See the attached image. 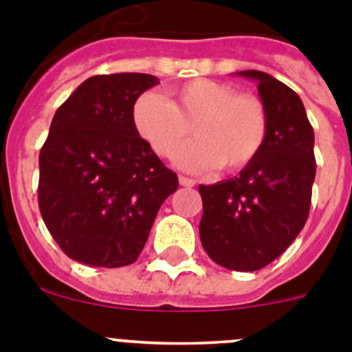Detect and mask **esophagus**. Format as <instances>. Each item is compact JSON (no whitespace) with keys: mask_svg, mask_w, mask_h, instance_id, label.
<instances>
[{"mask_svg":"<svg viewBox=\"0 0 352 352\" xmlns=\"http://www.w3.org/2000/svg\"><path fill=\"white\" fill-rule=\"evenodd\" d=\"M179 185H182V186H188V188H190V186L195 185V179L186 178V176H179Z\"/></svg>","mask_w":352,"mask_h":352,"instance_id":"esophagus-1","label":"esophagus"}]
</instances>
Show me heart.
Here are the masks:
<instances>
[{
  "instance_id": "heart-1",
  "label": "heart",
  "mask_w": 352,
  "mask_h": 352,
  "mask_svg": "<svg viewBox=\"0 0 352 352\" xmlns=\"http://www.w3.org/2000/svg\"><path fill=\"white\" fill-rule=\"evenodd\" d=\"M133 129L162 158L190 173H206L220 166L238 173L256 160L268 138V113L254 95L238 93L231 84L195 79L170 91V100L157 93H142L132 109Z\"/></svg>"
}]
</instances>
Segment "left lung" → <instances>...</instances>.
I'll return each mask as SVG.
<instances>
[{"instance_id": "8db88e82", "label": "left lung", "mask_w": 352, "mask_h": 352, "mask_svg": "<svg viewBox=\"0 0 352 352\" xmlns=\"http://www.w3.org/2000/svg\"><path fill=\"white\" fill-rule=\"evenodd\" d=\"M238 76L257 82L268 113V138L238 176L199 185V234L217 264L257 272L284 254L309 219L316 178L314 129L301 98L284 82L259 70Z\"/></svg>"}]
</instances>
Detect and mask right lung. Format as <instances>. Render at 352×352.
Instances as JSON below:
<instances>
[{
  "instance_id": "obj_1",
  "label": "right lung",
  "mask_w": 352,
  "mask_h": 352,
  "mask_svg": "<svg viewBox=\"0 0 352 352\" xmlns=\"http://www.w3.org/2000/svg\"><path fill=\"white\" fill-rule=\"evenodd\" d=\"M157 84L149 74L93 76L52 118L40 149L38 206L77 263H135L162 203L178 188L176 173L133 129V104Z\"/></svg>"
}]
</instances>
